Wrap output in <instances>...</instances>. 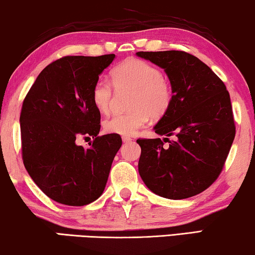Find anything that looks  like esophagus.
Here are the masks:
<instances>
[{"mask_svg": "<svg viewBox=\"0 0 255 255\" xmlns=\"http://www.w3.org/2000/svg\"><path fill=\"white\" fill-rule=\"evenodd\" d=\"M122 140H123V142H130L131 141V138L130 136H127V135H123L122 136Z\"/></svg>", "mask_w": 255, "mask_h": 255, "instance_id": "esophagus-1", "label": "esophagus"}]
</instances>
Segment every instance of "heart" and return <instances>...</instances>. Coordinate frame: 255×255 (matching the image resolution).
Wrapping results in <instances>:
<instances>
[{
  "mask_svg": "<svg viewBox=\"0 0 255 255\" xmlns=\"http://www.w3.org/2000/svg\"><path fill=\"white\" fill-rule=\"evenodd\" d=\"M113 86L133 90L130 100V110L116 114L106 120L103 128L108 133L132 135L145 127L149 117L164 116L172 102V88L162 75L161 70L139 58H128L117 64L110 72ZM92 102L102 114L109 112L113 100V88L106 79L94 83L91 92Z\"/></svg>",
  "mask_w": 255,
  "mask_h": 255,
  "instance_id": "1",
  "label": "heart"
}]
</instances>
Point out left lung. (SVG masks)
<instances>
[{"mask_svg":"<svg viewBox=\"0 0 255 255\" xmlns=\"http://www.w3.org/2000/svg\"><path fill=\"white\" fill-rule=\"evenodd\" d=\"M164 69L172 102L154 127L155 133L175 139H138L139 175L163 198L186 199L217 179L236 134L230 95L224 83L198 57L180 50L138 51ZM164 142H169L168 146Z\"/></svg>","mask_w":255,"mask_h":255,"instance_id":"left-lung-1","label":"left lung"}]
</instances>
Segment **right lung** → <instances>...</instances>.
<instances>
[{"label":"right lung","mask_w":255,"mask_h":255,"mask_svg":"<svg viewBox=\"0 0 255 255\" xmlns=\"http://www.w3.org/2000/svg\"><path fill=\"white\" fill-rule=\"evenodd\" d=\"M115 54L65 56L40 72L20 113L25 168L47 197L62 205L85 206L100 197L116 153L119 134L100 132V112L91 92ZM80 136L95 138L90 149L76 145Z\"/></svg>","instance_id":"obj_1"}]
</instances>
